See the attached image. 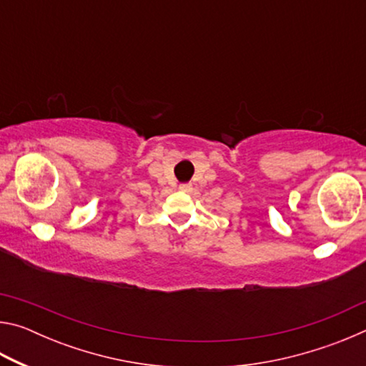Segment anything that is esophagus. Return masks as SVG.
<instances>
[{"mask_svg":"<svg viewBox=\"0 0 366 366\" xmlns=\"http://www.w3.org/2000/svg\"><path fill=\"white\" fill-rule=\"evenodd\" d=\"M179 189L185 192V194H189V192L194 190V185H192V184H181V185H179Z\"/></svg>","mask_w":366,"mask_h":366,"instance_id":"1","label":"esophagus"}]
</instances>
